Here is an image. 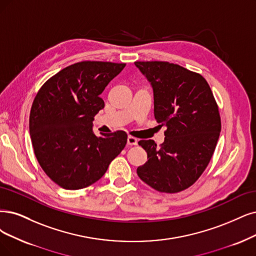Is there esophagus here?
<instances>
[{
  "label": "esophagus",
  "instance_id": "obj_1",
  "mask_svg": "<svg viewBox=\"0 0 256 256\" xmlns=\"http://www.w3.org/2000/svg\"><path fill=\"white\" fill-rule=\"evenodd\" d=\"M137 144H138V139L132 136L128 137V146H137Z\"/></svg>",
  "mask_w": 256,
  "mask_h": 256
}]
</instances>
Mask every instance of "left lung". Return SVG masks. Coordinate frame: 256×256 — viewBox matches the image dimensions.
Segmentation results:
<instances>
[{
	"mask_svg": "<svg viewBox=\"0 0 256 256\" xmlns=\"http://www.w3.org/2000/svg\"><path fill=\"white\" fill-rule=\"evenodd\" d=\"M154 94V116L164 141L140 140L148 162L137 174L155 190L177 193L191 186L209 164L220 134L212 90L200 74L168 62H135Z\"/></svg>",
	"mask_w": 256,
	"mask_h": 256,
	"instance_id": "8db88e82",
	"label": "left lung"
}]
</instances>
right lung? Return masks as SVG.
I'll list each match as a JSON object with an SVG mask.
<instances>
[{
    "label": "right lung",
    "instance_id": "add662e5",
    "mask_svg": "<svg viewBox=\"0 0 256 256\" xmlns=\"http://www.w3.org/2000/svg\"><path fill=\"white\" fill-rule=\"evenodd\" d=\"M124 66L76 63L56 74L36 94L30 116L34 155L46 175L66 190L98 182L126 144L124 132L96 136L92 130L94 117L104 108L100 94Z\"/></svg>",
    "mask_w": 256,
    "mask_h": 256
}]
</instances>
